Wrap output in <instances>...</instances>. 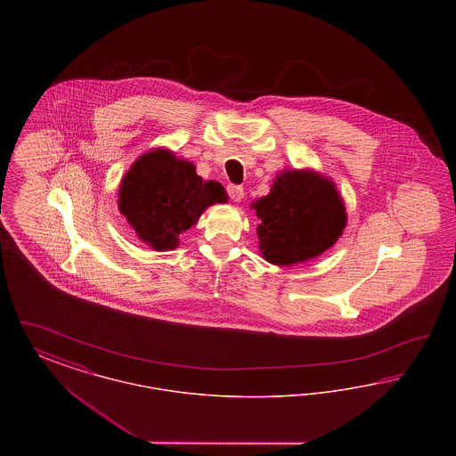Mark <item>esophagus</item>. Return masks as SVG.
<instances>
[{
	"label": "esophagus",
	"mask_w": 456,
	"mask_h": 456,
	"mask_svg": "<svg viewBox=\"0 0 456 456\" xmlns=\"http://www.w3.org/2000/svg\"><path fill=\"white\" fill-rule=\"evenodd\" d=\"M227 193L232 198V201H240L244 198V190L240 186H234V184L227 186Z\"/></svg>",
	"instance_id": "obj_1"
}]
</instances>
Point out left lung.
<instances>
[{"label": "left lung", "mask_w": 456, "mask_h": 456, "mask_svg": "<svg viewBox=\"0 0 456 456\" xmlns=\"http://www.w3.org/2000/svg\"><path fill=\"white\" fill-rule=\"evenodd\" d=\"M251 208L261 220L256 227L261 258L279 266L322 256L347 225L337 184L313 169L277 174L270 193L253 201Z\"/></svg>", "instance_id": "1"}]
</instances>
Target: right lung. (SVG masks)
<instances>
[{
  "instance_id": "add662e5",
  "label": "right lung",
  "mask_w": 456,
  "mask_h": 456,
  "mask_svg": "<svg viewBox=\"0 0 456 456\" xmlns=\"http://www.w3.org/2000/svg\"><path fill=\"white\" fill-rule=\"evenodd\" d=\"M118 196L121 216L155 251L175 249L208 207L227 201L220 183L203 181L193 162L167 149L142 153L123 175Z\"/></svg>"
}]
</instances>
